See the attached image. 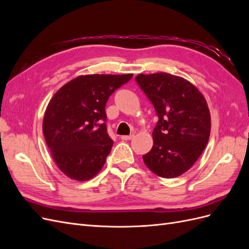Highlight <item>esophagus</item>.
Masks as SVG:
<instances>
[{"label":"esophagus","instance_id":"34e87169","mask_svg":"<svg viewBox=\"0 0 249 249\" xmlns=\"http://www.w3.org/2000/svg\"><path fill=\"white\" fill-rule=\"evenodd\" d=\"M133 137H134V135L132 134V135H129V136H122V137H120V138H122L123 140H125V141H127V140H131Z\"/></svg>","mask_w":249,"mask_h":249}]
</instances>
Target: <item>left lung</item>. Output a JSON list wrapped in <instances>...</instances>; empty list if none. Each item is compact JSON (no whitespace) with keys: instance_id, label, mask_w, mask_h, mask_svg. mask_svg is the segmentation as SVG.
Here are the masks:
<instances>
[{"instance_id":"obj_1","label":"left lung","mask_w":249,"mask_h":249,"mask_svg":"<svg viewBox=\"0 0 249 249\" xmlns=\"http://www.w3.org/2000/svg\"><path fill=\"white\" fill-rule=\"evenodd\" d=\"M154 105L158 124L154 144L142 156L155 175L182 176L198 160L211 133V114L205 96L188 80L167 72L139 73L135 78Z\"/></svg>"}]
</instances>
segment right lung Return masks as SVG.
Instances as JSON below:
<instances>
[{
	"instance_id": "add662e5",
	"label": "right lung",
	"mask_w": 249,
	"mask_h": 249,
	"mask_svg": "<svg viewBox=\"0 0 249 249\" xmlns=\"http://www.w3.org/2000/svg\"><path fill=\"white\" fill-rule=\"evenodd\" d=\"M132 77L133 73L79 76L53 95L42 132L53 160L67 178L85 182L103 168L113 145L105 107L109 96Z\"/></svg>"
}]
</instances>
